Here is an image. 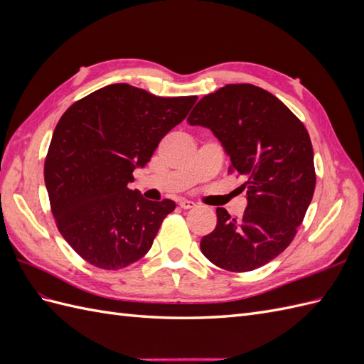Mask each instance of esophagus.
<instances>
[{
    "label": "esophagus",
    "instance_id": "1",
    "mask_svg": "<svg viewBox=\"0 0 364 364\" xmlns=\"http://www.w3.org/2000/svg\"><path fill=\"white\" fill-rule=\"evenodd\" d=\"M179 206H181V208H183V209H191V208H196V203H194V202H191V200H186V199H183V200H181V202H179Z\"/></svg>",
    "mask_w": 364,
    "mask_h": 364
}]
</instances>
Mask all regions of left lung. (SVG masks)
<instances>
[{"label":"left lung","mask_w":364,"mask_h":364,"mask_svg":"<svg viewBox=\"0 0 364 364\" xmlns=\"http://www.w3.org/2000/svg\"><path fill=\"white\" fill-rule=\"evenodd\" d=\"M208 127L243 176L247 208L232 218L217 208V226L200 241L203 255L229 272H250L289 247L314 194L311 139L279 98L249 83L205 95L188 117Z\"/></svg>","instance_id":"left-lung-1"}]
</instances>
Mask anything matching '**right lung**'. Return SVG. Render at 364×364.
I'll return each instance as SVG.
<instances>
[{
    "instance_id": "add662e5",
    "label": "right lung",
    "mask_w": 364,
    "mask_h": 364,
    "mask_svg": "<svg viewBox=\"0 0 364 364\" xmlns=\"http://www.w3.org/2000/svg\"><path fill=\"white\" fill-rule=\"evenodd\" d=\"M196 100V95L165 98L114 83L62 115L43 178L59 232L85 261L118 270L150 250L176 203L147 200L127 185Z\"/></svg>"
}]
</instances>
